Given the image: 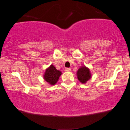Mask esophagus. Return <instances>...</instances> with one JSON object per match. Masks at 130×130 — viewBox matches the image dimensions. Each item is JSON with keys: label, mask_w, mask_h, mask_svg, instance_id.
<instances>
[{"label": "esophagus", "mask_w": 130, "mask_h": 130, "mask_svg": "<svg viewBox=\"0 0 130 130\" xmlns=\"http://www.w3.org/2000/svg\"><path fill=\"white\" fill-rule=\"evenodd\" d=\"M64 71H66V72L70 71H71V69H70V68H66V69H64Z\"/></svg>", "instance_id": "esophagus-1"}]
</instances>
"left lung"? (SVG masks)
<instances>
[{
  "label": "left lung",
  "mask_w": 130,
  "mask_h": 130,
  "mask_svg": "<svg viewBox=\"0 0 130 130\" xmlns=\"http://www.w3.org/2000/svg\"><path fill=\"white\" fill-rule=\"evenodd\" d=\"M76 74L78 80L82 84H86V82L90 79L91 76L90 70L85 66L80 67L77 71Z\"/></svg>",
  "instance_id": "obj_1"
}]
</instances>
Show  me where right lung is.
<instances>
[{
	"instance_id": "obj_1",
	"label": "right lung",
	"mask_w": 130,
	"mask_h": 130,
	"mask_svg": "<svg viewBox=\"0 0 130 130\" xmlns=\"http://www.w3.org/2000/svg\"><path fill=\"white\" fill-rule=\"evenodd\" d=\"M61 72L57 70L54 65H51L50 67L46 69L44 75V79L51 85H54L57 82Z\"/></svg>"
}]
</instances>
